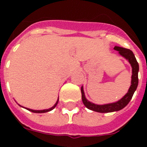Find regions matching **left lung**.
I'll return each mask as SVG.
<instances>
[{"label":"left lung","instance_id":"1","mask_svg":"<svg viewBox=\"0 0 147 147\" xmlns=\"http://www.w3.org/2000/svg\"><path fill=\"white\" fill-rule=\"evenodd\" d=\"M114 50H117L121 56L125 58L128 62H130V65L132 67V76H131V85L130 88L128 90L127 93L120 99L119 100L114 103H110L106 105H96L94 103L91 102L85 98V92L83 89V86L81 88V92H82V102L88 109L92 110L94 111L99 112V113H110V112L118 111L120 110L123 109L128 105L131 100L133 95L134 94L135 91L137 90V85H138V71H139V64L137 62L134 54L131 50L125 48H122L120 47H114Z\"/></svg>","mask_w":147,"mask_h":147}]
</instances>
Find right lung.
<instances>
[{"label": "right lung", "mask_w": 147, "mask_h": 147, "mask_svg": "<svg viewBox=\"0 0 147 147\" xmlns=\"http://www.w3.org/2000/svg\"><path fill=\"white\" fill-rule=\"evenodd\" d=\"M58 102H59V98H58V100H56V102H55V104L54 105H53V107H50V108H49V109H45V110H33V109H30V108H26V107H25L26 110H28V111H30L31 112H33V113H46V112H48V111H52V110H53L54 108L55 107V106L57 105ZM20 107H22L21 105H20Z\"/></svg>", "instance_id": "right-lung-1"}]
</instances>
